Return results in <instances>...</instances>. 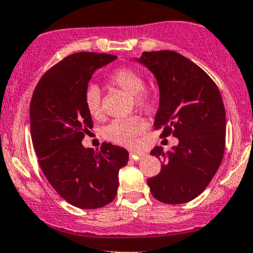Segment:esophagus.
Instances as JSON below:
<instances>
[{"mask_svg": "<svg viewBox=\"0 0 253 253\" xmlns=\"http://www.w3.org/2000/svg\"><path fill=\"white\" fill-rule=\"evenodd\" d=\"M129 154H130V157L135 160H139L143 156H145V153H143V151H137V150H130Z\"/></svg>", "mask_w": 253, "mask_h": 253, "instance_id": "1", "label": "esophagus"}]
</instances>
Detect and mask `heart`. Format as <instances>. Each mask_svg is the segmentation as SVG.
I'll use <instances>...</instances> for the list:
<instances>
[{"label": "heart", "mask_w": 253, "mask_h": 253, "mask_svg": "<svg viewBox=\"0 0 253 253\" xmlns=\"http://www.w3.org/2000/svg\"><path fill=\"white\" fill-rule=\"evenodd\" d=\"M110 83L121 90L132 94L133 106L148 110L153 105V98L147 90H144L145 82L143 76L131 67H121L116 70L110 77ZM84 102L87 112L91 117L99 120L103 116L102 94L97 86L91 85L86 88ZM147 122L138 116L129 118H120L112 121L104 129V136L109 141L124 147H132L136 144L138 137L147 130Z\"/></svg>", "instance_id": "1"}]
</instances>
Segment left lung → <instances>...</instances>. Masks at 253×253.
<instances>
[{
	"instance_id": "8db88e82",
	"label": "left lung",
	"mask_w": 253,
	"mask_h": 253,
	"mask_svg": "<svg viewBox=\"0 0 253 253\" xmlns=\"http://www.w3.org/2000/svg\"><path fill=\"white\" fill-rule=\"evenodd\" d=\"M136 60L159 84L154 126L162 129L161 137L179 139L167 153L162 147L151 150L162 162L148 186L161 203H188L209 186L224 156L226 116L220 91L203 68L173 50L143 52Z\"/></svg>"
}]
</instances>
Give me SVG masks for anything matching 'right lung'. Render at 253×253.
Segmentation results:
<instances>
[{
	"instance_id": "1",
	"label": "right lung",
	"mask_w": 253,
	"mask_h": 253,
	"mask_svg": "<svg viewBox=\"0 0 253 253\" xmlns=\"http://www.w3.org/2000/svg\"><path fill=\"white\" fill-rule=\"evenodd\" d=\"M116 55L80 52L64 58L41 77L29 108L31 135L39 165L62 199L83 210L100 209L114 200L118 171L127 163L124 148L103 143L84 148L93 122L84 102L92 74Z\"/></svg>"
}]
</instances>
